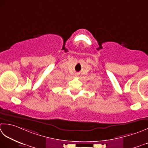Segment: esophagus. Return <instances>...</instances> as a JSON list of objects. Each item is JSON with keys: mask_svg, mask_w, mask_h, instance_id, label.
<instances>
[{"mask_svg": "<svg viewBox=\"0 0 148 148\" xmlns=\"http://www.w3.org/2000/svg\"><path fill=\"white\" fill-rule=\"evenodd\" d=\"M76 76H77V75H76Z\"/></svg>", "mask_w": 148, "mask_h": 148, "instance_id": "34e87169", "label": "esophagus"}]
</instances>
